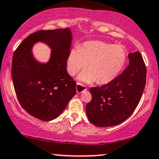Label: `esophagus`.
Segmentation results:
<instances>
[{
  "mask_svg": "<svg viewBox=\"0 0 159 159\" xmlns=\"http://www.w3.org/2000/svg\"><path fill=\"white\" fill-rule=\"evenodd\" d=\"M86 89H87L86 87L84 85H83V84L77 83V85H76V91H77L78 93H81V92H83Z\"/></svg>",
  "mask_w": 159,
  "mask_h": 159,
  "instance_id": "obj_1",
  "label": "esophagus"
}]
</instances>
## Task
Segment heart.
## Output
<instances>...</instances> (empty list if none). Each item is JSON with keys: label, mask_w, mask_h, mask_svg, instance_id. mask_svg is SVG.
Listing matches in <instances>:
<instances>
[{"label": "heart", "mask_w": 159, "mask_h": 159, "mask_svg": "<svg viewBox=\"0 0 159 159\" xmlns=\"http://www.w3.org/2000/svg\"><path fill=\"white\" fill-rule=\"evenodd\" d=\"M127 52L120 45L103 41L86 42L80 47L72 48L67 57V71L75 75L87 67L78 77L80 81L90 83L97 81L105 84L115 78L125 65Z\"/></svg>", "instance_id": "heart-1"}]
</instances>
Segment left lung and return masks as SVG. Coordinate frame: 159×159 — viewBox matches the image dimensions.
<instances>
[{
	"label": "left lung",
	"mask_w": 159,
	"mask_h": 159,
	"mask_svg": "<svg viewBox=\"0 0 159 159\" xmlns=\"http://www.w3.org/2000/svg\"><path fill=\"white\" fill-rule=\"evenodd\" d=\"M129 65L113 81L90 88L92 100L86 106L87 117L98 127L119 125L133 114L146 84V66L139 51L128 54Z\"/></svg>",
	"instance_id": "obj_1"
}]
</instances>
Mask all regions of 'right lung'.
<instances>
[{"label":"right lung","instance_id":"right-lung-1","mask_svg":"<svg viewBox=\"0 0 159 159\" xmlns=\"http://www.w3.org/2000/svg\"><path fill=\"white\" fill-rule=\"evenodd\" d=\"M72 39L69 28L41 30L24 39L13 54L11 76L17 100L37 119H56L76 93V82L67 71ZM37 41L45 42L52 49L48 63H39L32 54Z\"/></svg>","mask_w":159,"mask_h":159}]
</instances>
